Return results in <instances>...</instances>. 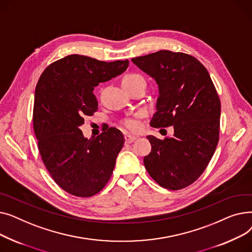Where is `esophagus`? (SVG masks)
Segmentation results:
<instances>
[{"label":"esophagus","mask_w":252,"mask_h":252,"mask_svg":"<svg viewBox=\"0 0 252 252\" xmlns=\"http://www.w3.org/2000/svg\"><path fill=\"white\" fill-rule=\"evenodd\" d=\"M125 139H126V143H131V142H134V141L137 139V137L131 136V135H126Z\"/></svg>","instance_id":"34e87169"}]
</instances>
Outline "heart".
<instances>
[{"mask_svg":"<svg viewBox=\"0 0 252 252\" xmlns=\"http://www.w3.org/2000/svg\"><path fill=\"white\" fill-rule=\"evenodd\" d=\"M126 84H128V85H133V84L145 85L143 77L139 74H127V75H126L123 79V85H126ZM126 126L128 129L136 130L139 127V124L135 121V119H127V121L126 122Z\"/></svg>","mask_w":252,"mask_h":252,"instance_id":"heart-1","label":"heart"}]
</instances>
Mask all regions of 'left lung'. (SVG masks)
Here are the masks:
<instances>
[{"label":"left lung","mask_w":252,"mask_h":252,"mask_svg":"<svg viewBox=\"0 0 252 252\" xmlns=\"http://www.w3.org/2000/svg\"><path fill=\"white\" fill-rule=\"evenodd\" d=\"M158 86L150 126H174V135L147 136L151 152L144 165L151 178L169 190L194 183L206 168L219 142L220 101L204 66L191 55L161 50L131 59Z\"/></svg>","instance_id":"obj_1"}]
</instances>
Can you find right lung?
<instances>
[{
	"label": "right lung",
	"mask_w": 252,
	"mask_h": 252,
	"mask_svg": "<svg viewBox=\"0 0 252 252\" xmlns=\"http://www.w3.org/2000/svg\"><path fill=\"white\" fill-rule=\"evenodd\" d=\"M127 66L128 60L104 62L72 54L49 65L38 79L33 106L38 150L53 180L74 196L97 194L112 175L125 144L123 133L109 127L88 139L81 126L98 109L94 89Z\"/></svg>",
	"instance_id": "add662e5"
}]
</instances>
